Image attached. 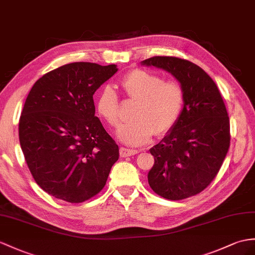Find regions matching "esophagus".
<instances>
[{"mask_svg": "<svg viewBox=\"0 0 255 255\" xmlns=\"http://www.w3.org/2000/svg\"><path fill=\"white\" fill-rule=\"evenodd\" d=\"M136 153H138L137 150H131V149H128V148H124V147L120 148V156L122 158L131 157V156H134V154H136Z\"/></svg>", "mask_w": 255, "mask_h": 255, "instance_id": "obj_1", "label": "esophagus"}]
</instances>
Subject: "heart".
I'll return each instance as SVG.
<instances>
[{"label":"heart","mask_w":255,"mask_h":255,"mask_svg":"<svg viewBox=\"0 0 255 255\" xmlns=\"http://www.w3.org/2000/svg\"><path fill=\"white\" fill-rule=\"evenodd\" d=\"M120 86L128 98L137 101L134 120L121 124L116 132L122 144L142 146L150 140L153 132L162 135L175 126L184 106V90L177 81H163L156 73L135 69L121 80ZM95 108L109 126L119 122V99L110 86L98 93Z\"/></svg>","instance_id":"1"}]
</instances>
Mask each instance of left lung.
<instances>
[{
	"label": "left lung",
	"mask_w": 255,
	"mask_h": 255,
	"mask_svg": "<svg viewBox=\"0 0 255 255\" xmlns=\"http://www.w3.org/2000/svg\"><path fill=\"white\" fill-rule=\"evenodd\" d=\"M171 73L184 90L176 124L149 149L154 158L148 183L159 196L182 200L207 188L224 161L231 136L229 118L214 81L188 60L156 56L140 61Z\"/></svg>",
	"instance_id": "1"
}]
</instances>
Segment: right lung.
Here are the masks:
<instances>
[{"instance_id":"add662e5","label":"right lung","mask_w":255,"mask_h":255,"mask_svg":"<svg viewBox=\"0 0 255 255\" xmlns=\"http://www.w3.org/2000/svg\"><path fill=\"white\" fill-rule=\"evenodd\" d=\"M117 71V65L72 63L30 90L19 141L34 181L48 195L80 203L106 185L119 147L95 117L93 95Z\"/></svg>"}]
</instances>
